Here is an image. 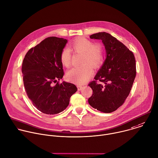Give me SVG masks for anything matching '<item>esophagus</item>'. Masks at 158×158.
I'll return each instance as SVG.
<instances>
[{
  "instance_id": "1",
  "label": "esophagus",
  "mask_w": 158,
  "mask_h": 158,
  "mask_svg": "<svg viewBox=\"0 0 158 158\" xmlns=\"http://www.w3.org/2000/svg\"><path fill=\"white\" fill-rule=\"evenodd\" d=\"M77 87L78 90H81L82 89V88H83V87L82 85H78Z\"/></svg>"
}]
</instances>
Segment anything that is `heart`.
Instances as JSON below:
<instances>
[{"mask_svg": "<svg viewBox=\"0 0 158 158\" xmlns=\"http://www.w3.org/2000/svg\"><path fill=\"white\" fill-rule=\"evenodd\" d=\"M71 50L76 53L81 54L79 66L73 68L67 73L68 79L75 83L82 84L85 82L92 74V69L98 68L103 62V51L100 44L94 43L89 40L79 38L70 44ZM60 61L63 66L68 68L71 63V52L64 48L60 55Z\"/></svg>", "mask_w": 158, "mask_h": 158, "instance_id": "obj_1", "label": "heart"}]
</instances>
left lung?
Here are the masks:
<instances>
[{
	"label": "left lung",
	"instance_id": "obj_1",
	"mask_svg": "<svg viewBox=\"0 0 158 158\" xmlns=\"http://www.w3.org/2000/svg\"><path fill=\"white\" fill-rule=\"evenodd\" d=\"M90 38L102 40L106 58L95 81L89 84L93 94L88 102L97 110L111 113L122 106L130 92L136 73L135 58L125 45L108 33H97Z\"/></svg>",
	"mask_w": 158,
	"mask_h": 158
}]
</instances>
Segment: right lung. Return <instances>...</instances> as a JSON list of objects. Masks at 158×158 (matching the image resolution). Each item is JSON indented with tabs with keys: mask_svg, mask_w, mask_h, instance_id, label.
Masks as SVG:
<instances>
[{
	"mask_svg": "<svg viewBox=\"0 0 158 158\" xmlns=\"http://www.w3.org/2000/svg\"><path fill=\"white\" fill-rule=\"evenodd\" d=\"M68 40L51 36L31 48L23 59L22 72L27 95L41 112L55 115L64 110L77 89L71 83L58 82L64 75L60 61Z\"/></svg>",
	"mask_w": 158,
	"mask_h": 158,
	"instance_id": "1",
	"label": "right lung"
}]
</instances>
